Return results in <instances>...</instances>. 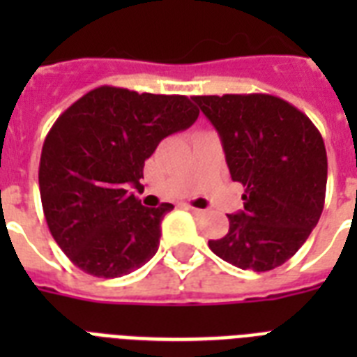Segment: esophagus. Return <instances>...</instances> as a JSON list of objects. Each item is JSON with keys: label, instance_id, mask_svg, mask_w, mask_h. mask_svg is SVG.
Wrapping results in <instances>:
<instances>
[{"label": "esophagus", "instance_id": "1", "mask_svg": "<svg viewBox=\"0 0 357 357\" xmlns=\"http://www.w3.org/2000/svg\"><path fill=\"white\" fill-rule=\"evenodd\" d=\"M183 207L187 208V211H190V213H192V214H196V216H199V214H204V211H202V208L192 207V205H190V204H185Z\"/></svg>", "mask_w": 357, "mask_h": 357}]
</instances>
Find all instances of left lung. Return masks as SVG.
Returning <instances> with one entry per match:
<instances>
[{"label": "left lung", "instance_id": "obj_1", "mask_svg": "<svg viewBox=\"0 0 357 357\" xmlns=\"http://www.w3.org/2000/svg\"><path fill=\"white\" fill-rule=\"evenodd\" d=\"M192 100L218 130L244 211L227 214L214 255L240 269L269 271L289 260L317 225L326 194V149L315 124L268 93L198 95Z\"/></svg>", "mask_w": 357, "mask_h": 357}]
</instances>
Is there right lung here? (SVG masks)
<instances>
[{
	"label": "right lung",
	"mask_w": 357,
	"mask_h": 357,
	"mask_svg": "<svg viewBox=\"0 0 357 357\" xmlns=\"http://www.w3.org/2000/svg\"><path fill=\"white\" fill-rule=\"evenodd\" d=\"M199 109L185 95L100 86L56 119L43 141L38 183L47 227L68 259L98 279L128 275L159 248L172 204L143 207L144 161Z\"/></svg>",
	"instance_id": "1"
}]
</instances>
